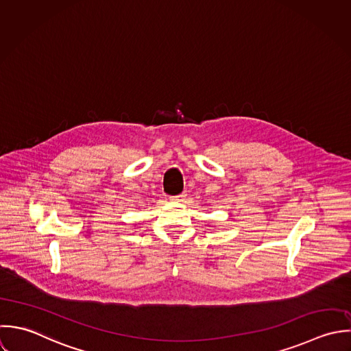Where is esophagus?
<instances>
[{"label":"esophagus","instance_id":"1","mask_svg":"<svg viewBox=\"0 0 351 351\" xmlns=\"http://www.w3.org/2000/svg\"><path fill=\"white\" fill-rule=\"evenodd\" d=\"M185 196H186V195H185V193H180V195H176V196H171V197H170V199H171V200H177V202H182V200H184V199H185Z\"/></svg>","mask_w":351,"mask_h":351}]
</instances>
